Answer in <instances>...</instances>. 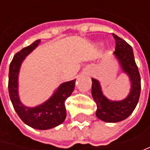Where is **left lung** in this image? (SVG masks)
Returning a JSON list of instances; mask_svg holds the SVG:
<instances>
[{
  "instance_id": "obj_1",
  "label": "left lung",
  "mask_w": 150,
  "mask_h": 150,
  "mask_svg": "<svg viewBox=\"0 0 150 150\" xmlns=\"http://www.w3.org/2000/svg\"><path fill=\"white\" fill-rule=\"evenodd\" d=\"M116 41L114 56L121 68L129 78L131 88L129 95L121 101H112L103 95L99 82L92 78V96L97 104V117L108 123H117L127 118L134 110L139 99L141 79L136 65L132 47L124 39L112 34Z\"/></svg>"
}]
</instances>
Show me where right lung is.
Returning <instances> with one entry per match:
<instances>
[{"mask_svg": "<svg viewBox=\"0 0 150 150\" xmlns=\"http://www.w3.org/2000/svg\"><path fill=\"white\" fill-rule=\"evenodd\" d=\"M35 41L30 46L16 53L9 67L8 90L10 98L16 113L28 126L33 129L46 130L63 123L67 117L65 101L72 94L76 79L62 83L48 100L37 107L29 108L21 103L18 95V74L23 60L40 43Z\"/></svg>", "mask_w": 150, "mask_h": 150, "instance_id": "obj_1", "label": "right lung"}]
</instances>
